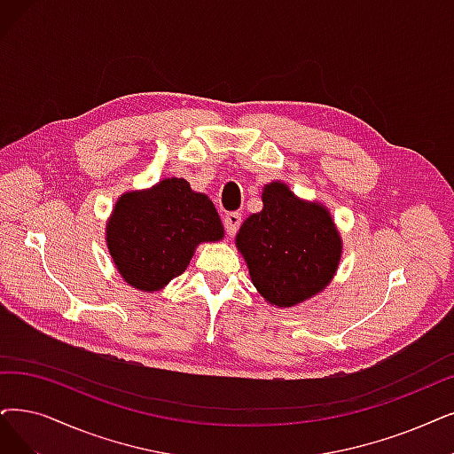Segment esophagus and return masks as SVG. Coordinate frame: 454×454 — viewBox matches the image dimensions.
I'll return each mask as SVG.
<instances>
[{"instance_id": "34e87169", "label": "esophagus", "mask_w": 454, "mask_h": 454, "mask_svg": "<svg viewBox=\"0 0 454 454\" xmlns=\"http://www.w3.org/2000/svg\"><path fill=\"white\" fill-rule=\"evenodd\" d=\"M240 223H242V215H240L239 212H229V214H225L223 225H225V231H227L229 237H232V234H237Z\"/></svg>"}]
</instances>
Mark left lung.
I'll return each instance as SVG.
<instances>
[{"instance_id":"8db88e82","label":"left lung","mask_w":454,"mask_h":454,"mask_svg":"<svg viewBox=\"0 0 454 454\" xmlns=\"http://www.w3.org/2000/svg\"><path fill=\"white\" fill-rule=\"evenodd\" d=\"M237 247L253 285L278 307L298 305L328 286L342 253L328 208L301 201L285 183L264 186L262 210L242 223Z\"/></svg>"}]
</instances>
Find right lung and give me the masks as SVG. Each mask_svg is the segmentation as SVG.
<instances>
[{
	"instance_id": "add662e5",
	"label": "right lung",
	"mask_w": 454,
	"mask_h": 454,
	"mask_svg": "<svg viewBox=\"0 0 454 454\" xmlns=\"http://www.w3.org/2000/svg\"><path fill=\"white\" fill-rule=\"evenodd\" d=\"M223 239L214 203L184 178H164L143 192H126L106 225V242L121 278L156 293L183 274L195 247Z\"/></svg>"
}]
</instances>
